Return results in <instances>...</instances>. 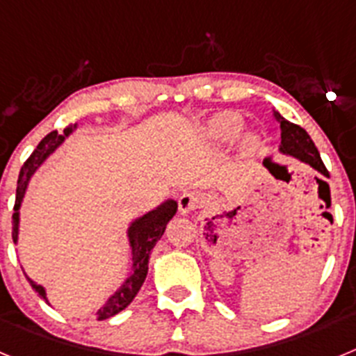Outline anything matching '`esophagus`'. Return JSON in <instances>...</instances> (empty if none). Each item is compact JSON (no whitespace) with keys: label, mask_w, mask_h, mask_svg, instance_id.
<instances>
[{"label":"esophagus","mask_w":356,"mask_h":356,"mask_svg":"<svg viewBox=\"0 0 356 356\" xmlns=\"http://www.w3.org/2000/svg\"><path fill=\"white\" fill-rule=\"evenodd\" d=\"M200 207V196L196 193H191V191H184V193L178 196V209L181 213H191Z\"/></svg>","instance_id":"1"}]
</instances>
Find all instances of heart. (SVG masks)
Listing matches in <instances>:
<instances>
[{"instance_id": "obj_1", "label": "heart", "mask_w": 356, "mask_h": 356, "mask_svg": "<svg viewBox=\"0 0 356 356\" xmlns=\"http://www.w3.org/2000/svg\"><path fill=\"white\" fill-rule=\"evenodd\" d=\"M242 131V121L238 115L229 114H217L213 118L207 119L203 122V127L200 128V135L203 137V140H207L212 146H221V144H228L232 140H235L241 135ZM259 147V143L254 137L246 135L244 139L241 140V151L242 153H253L254 149Z\"/></svg>"}]
</instances>
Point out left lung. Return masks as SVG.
<instances>
[{
  "label": "left lung",
  "mask_w": 356,
  "mask_h": 356,
  "mask_svg": "<svg viewBox=\"0 0 356 356\" xmlns=\"http://www.w3.org/2000/svg\"><path fill=\"white\" fill-rule=\"evenodd\" d=\"M273 118L276 119V122L280 124V130H282V144H280L278 147L280 153L307 163V165L316 169V171L321 172L323 176H328V171H326L325 163L321 160L319 151H317L316 144L310 139V135H308L301 127H298L294 122L282 118L280 112H276L275 108H273ZM266 168L269 169V171H273V169H278V165L266 162Z\"/></svg>",
  "instance_id": "8db88e82"
}]
</instances>
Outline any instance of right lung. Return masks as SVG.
I'll use <instances>...</instances> for the list:
<instances>
[{
	"mask_svg": "<svg viewBox=\"0 0 356 356\" xmlns=\"http://www.w3.org/2000/svg\"><path fill=\"white\" fill-rule=\"evenodd\" d=\"M78 130V122L74 124H69L67 128H64V134L58 135V131H51L44 137L39 143V146L35 147V151L31 153L30 159L24 162V165L21 168L17 180V191H15V207H14V216H12V222H14V242L17 244L19 241V226H21V205H23L24 194H26V188L30 185L31 176L35 175L42 163L49 159V156L55 153L62 144L65 143L69 135L72 131ZM176 210H178V203L172 197H168L165 201H162L159 207H155L149 212L143 213V216L131 219L130 225L127 228V241L128 246H130V254H131V267L130 273H128L127 280L122 282L121 287L110 296L106 303L103 305L99 310L92 314L87 319H97L105 321L108 317H114L115 314H119L121 310L128 307V305L134 301V298L137 296V292L143 287L144 280L147 276V264H149V254L155 248L156 242L162 238L163 232H165V226L175 217ZM26 275V273H24ZM26 278L30 280L31 287L35 289L37 294L42 298L46 303L49 305L48 292L44 289V285L37 284L35 280H31L26 275Z\"/></svg>",
	"mask_w": 356,
	"mask_h": 356,
	"instance_id": "1",
	"label": "right lung"
}]
</instances>
